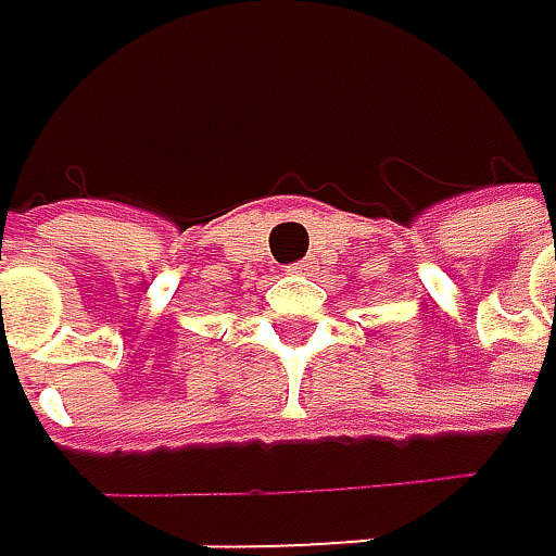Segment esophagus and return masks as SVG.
Masks as SVG:
<instances>
[{"mask_svg": "<svg viewBox=\"0 0 556 556\" xmlns=\"http://www.w3.org/2000/svg\"><path fill=\"white\" fill-rule=\"evenodd\" d=\"M288 271H307V265H291Z\"/></svg>", "mask_w": 556, "mask_h": 556, "instance_id": "esophagus-1", "label": "esophagus"}]
</instances>
